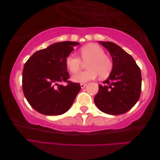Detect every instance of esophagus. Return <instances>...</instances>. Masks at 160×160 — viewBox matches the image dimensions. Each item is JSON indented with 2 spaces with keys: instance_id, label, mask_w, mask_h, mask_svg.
Returning <instances> with one entry per match:
<instances>
[{
  "instance_id": "34e87169",
  "label": "esophagus",
  "mask_w": 160,
  "mask_h": 160,
  "mask_svg": "<svg viewBox=\"0 0 160 160\" xmlns=\"http://www.w3.org/2000/svg\"><path fill=\"white\" fill-rule=\"evenodd\" d=\"M86 85H87V84H84V83H81L80 84V87H81V88H82V89H83L84 87H85Z\"/></svg>"
}]
</instances>
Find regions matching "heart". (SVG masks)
Masks as SVG:
<instances>
[{"mask_svg":"<svg viewBox=\"0 0 160 160\" xmlns=\"http://www.w3.org/2000/svg\"><path fill=\"white\" fill-rule=\"evenodd\" d=\"M87 64V70L74 75L72 80L76 82H86L93 80L98 75L100 78H106L113 68V61L105 54L101 47L89 44L80 49V57L70 53L65 58V64L71 73H76Z\"/></svg>","mask_w":160,"mask_h":160,"instance_id":"obj_1","label":"heart"}]
</instances>
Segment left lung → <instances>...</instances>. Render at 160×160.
Masks as SVG:
<instances>
[{
  "label": "left lung",
  "instance_id": "left-lung-1",
  "mask_svg": "<svg viewBox=\"0 0 160 160\" xmlns=\"http://www.w3.org/2000/svg\"><path fill=\"white\" fill-rule=\"evenodd\" d=\"M113 59V68L109 77L99 84L94 98L100 111L109 115L123 114L137 103L141 93L142 75L132 57L112 42H100Z\"/></svg>",
  "mask_w": 160,
  "mask_h": 160
}]
</instances>
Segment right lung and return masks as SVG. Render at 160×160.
Listing matches in <instances>:
<instances>
[{
	"instance_id": "right-lung-1",
	"label": "right lung",
	"mask_w": 160,
	"mask_h": 160,
	"mask_svg": "<svg viewBox=\"0 0 160 160\" xmlns=\"http://www.w3.org/2000/svg\"><path fill=\"white\" fill-rule=\"evenodd\" d=\"M79 42L54 43L39 50L24 65L23 93L31 107L46 115H62L69 109L80 91L79 83L69 80L66 57ZM66 82L67 85H60Z\"/></svg>"
}]
</instances>
